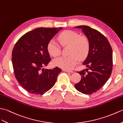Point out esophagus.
Masks as SVG:
<instances>
[{"label": "esophagus", "instance_id": "1", "mask_svg": "<svg viewBox=\"0 0 123 123\" xmlns=\"http://www.w3.org/2000/svg\"><path fill=\"white\" fill-rule=\"evenodd\" d=\"M62 71H64V72H69V73H72L74 72L73 71L68 70H66V69H63V70H62Z\"/></svg>", "mask_w": 123, "mask_h": 123}]
</instances>
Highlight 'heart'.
I'll return each mask as SVG.
<instances>
[{"instance_id":"heart-1","label":"heart","mask_w":123,"mask_h":123,"mask_svg":"<svg viewBox=\"0 0 123 123\" xmlns=\"http://www.w3.org/2000/svg\"><path fill=\"white\" fill-rule=\"evenodd\" d=\"M60 43L63 46H69V56H62L55 59L53 64L66 70L73 69L78 63V58L83 60L87 57L89 50V42L86 37L80 36L73 31H65L58 36ZM47 50L51 56L57 57L61 52V46L54 39L48 42Z\"/></svg>"}]
</instances>
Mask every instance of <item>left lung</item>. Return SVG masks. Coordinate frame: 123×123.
Wrapping results in <instances>:
<instances>
[{"label": "left lung", "mask_w": 123, "mask_h": 123, "mask_svg": "<svg viewBox=\"0 0 123 123\" xmlns=\"http://www.w3.org/2000/svg\"><path fill=\"white\" fill-rule=\"evenodd\" d=\"M75 28L82 29L89 40V50L83 62L88 68L78 72L81 75V80L75 87L81 93L92 94L104 85L111 75L112 49L106 37L97 30L85 25Z\"/></svg>", "instance_id": "8db88e82"}]
</instances>
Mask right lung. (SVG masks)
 Instances as JSON below:
<instances>
[{"label":"right lung","mask_w":123,"mask_h":123,"mask_svg":"<svg viewBox=\"0 0 123 123\" xmlns=\"http://www.w3.org/2000/svg\"><path fill=\"white\" fill-rule=\"evenodd\" d=\"M62 28H37L27 32L16 43L12 52V63L16 80L32 94L43 95L55 84L62 69H47L51 61L47 50L48 42Z\"/></svg>","instance_id":"1"}]
</instances>
